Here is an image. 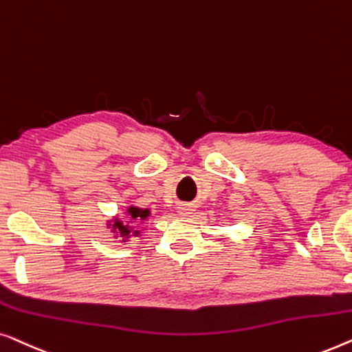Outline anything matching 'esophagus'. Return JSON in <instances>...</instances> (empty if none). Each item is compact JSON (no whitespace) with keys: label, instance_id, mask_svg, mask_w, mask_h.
Listing matches in <instances>:
<instances>
[{"label":"esophagus","instance_id":"1","mask_svg":"<svg viewBox=\"0 0 352 352\" xmlns=\"http://www.w3.org/2000/svg\"><path fill=\"white\" fill-rule=\"evenodd\" d=\"M177 210H178V215L180 217H188L191 214V207L190 206H186V204H183V206H178L177 207Z\"/></svg>","mask_w":352,"mask_h":352}]
</instances>
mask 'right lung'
<instances>
[{
	"instance_id": "obj_1",
	"label": "right lung",
	"mask_w": 352,
	"mask_h": 352,
	"mask_svg": "<svg viewBox=\"0 0 352 352\" xmlns=\"http://www.w3.org/2000/svg\"><path fill=\"white\" fill-rule=\"evenodd\" d=\"M126 214L129 220L126 223L121 219H118V217L108 221V228H113V232H118V234L122 237L121 242H126L131 236L140 234V230H135V228L140 226L143 221H146L148 217L151 215L148 209H140V207L135 206H129Z\"/></svg>"
}]
</instances>
